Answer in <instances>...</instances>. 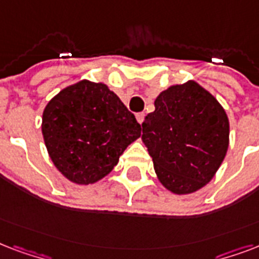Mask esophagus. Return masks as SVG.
Returning <instances> with one entry per match:
<instances>
[{
  "label": "esophagus",
  "mask_w": 259,
  "mask_h": 259,
  "mask_svg": "<svg viewBox=\"0 0 259 259\" xmlns=\"http://www.w3.org/2000/svg\"><path fill=\"white\" fill-rule=\"evenodd\" d=\"M136 120H138V123H143L144 120V113L143 112H139V113H136Z\"/></svg>",
  "instance_id": "34e87169"
}]
</instances>
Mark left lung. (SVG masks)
Instances as JSON below:
<instances>
[{"label":"left lung","mask_w":259,"mask_h":259,"mask_svg":"<svg viewBox=\"0 0 259 259\" xmlns=\"http://www.w3.org/2000/svg\"><path fill=\"white\" fill-rule=\"evenodd\" d=\"M142 123L158 180L176 194L211 181L228 148L230 123L219 101L197 82L170 86L155 98Z\"/></svg>","instance_id":"8db88e82"}]
</instances>
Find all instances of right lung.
Returning <instances> with one entry per match:
<instances>
[{"label":"right lung","mask_w":259,"mask_h":259,"mask_svg":"<svg viewBox=\"0 0 259 259\" xmlns=\"http://www.w3.org/2000/svg\"><path fill=\"white\" fill-rule=\"evenodd\" d=\"M140 130L134 113L105 83L86 79L61 90L44 108L41 121L51 161L79 185L111 173Z\"/></svg>","instance_id":"1"}]
</instances>
